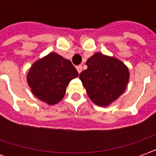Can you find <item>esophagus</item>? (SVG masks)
I'll use <instances>...</instances> for the list:
<instances>
[{
  "instance_id": "esophagus-1",
  "label": "esophagus",
  "mask_w": 156,
  "mask_h": 156,
  "mask_svg": "<svg viewBox=\"0 0 156 156\" xmlns=\"http://www.w3.org/2000/svg\"><path fill=\"white\" fill-rule=\"evenodd\" d=\"M76 69H77L78 73L80 74L81 72V70H82V68H81V66H77V67H76Z\"/></svg>"
}]
</instances>
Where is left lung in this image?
<instances>
[{"label": "left lung", "mask_w": 156, "mask_h": 156, "mask_svg": "<svg viewBox=\"0 0 156 156\" xmlns=\"http://www.w3.org/2000/svg\"><path fill=\"white\" fill-rule=\"evenodd\" d=\"M87 69L80 79L94 104L108 107L126 90L129 81L128 67L115 57L95 53L87 59Z\"/></svg>", "instance_id": "obj_1"}]
</instances>
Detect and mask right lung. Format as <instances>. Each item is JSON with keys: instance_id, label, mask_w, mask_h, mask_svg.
Listing matches in <instances>:
<instances>
[{"instance_id": "right-lung-1", "label": "right lung", "mask_w": 156, "mask_h": 156, "mask_svg": "<svg viewBox=\"0 0 156 156\" xmlns=\"http://www.w3.org/2000/svg\"><path fill=\"white\" fill-rule=\"evenodd\" d=\"M78 75L69 60L53 52L33 63L27 81L36 98L47 104L55 105L62 100L67 86Z\"/></svg>"}]
</instances>
